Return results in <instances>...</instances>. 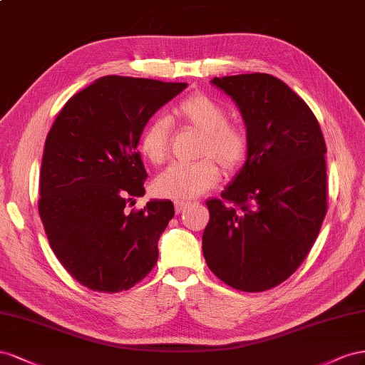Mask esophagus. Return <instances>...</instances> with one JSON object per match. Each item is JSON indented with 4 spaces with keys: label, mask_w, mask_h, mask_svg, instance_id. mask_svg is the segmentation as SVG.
I'll return each mask as SVG.
<instances>
[{
    "label": "esophagus",
    "mask_w": 365,
    "mask_h": 365,
    "mask_svg": "<svg viewBox=\"0 0 365 365\" xmlns=\"http://www.w3.org/2000/svg\"><path fill=\"white\" fill-rule=\"evenodd\" d=\"M174 206H175V214H180L185 207L190 206V202H185V200H174Z\"/></svg>",
    "instance_id": "obj_1"
}]
</instances>
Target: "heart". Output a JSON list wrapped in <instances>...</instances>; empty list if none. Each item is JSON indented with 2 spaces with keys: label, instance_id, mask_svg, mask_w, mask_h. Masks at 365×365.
<instances>
[{
  "label": "heart",
  "instance_id": "1",
  "mask_svg": "<svg viewBox=\"0 0 365 365\" xmlns=\"http://www.w3.org/2000/svg\"><path fill=\"white\" fill-rule=\"evenodd\" d=\"M175 118L203 133L199 155L194 163H173L153 182V191L159 197L188 200L202 195L220 179V171L212 159L226 171H235L245 163L249 153L247 134L235 125L227 123V113L206 95H192L174 108ZM139 148L143 159L162 163L170 150V122L155 118L142 130ZM212 159L210 160L209 158Z\"/></svg>",
  "mask_w": 365,
  "mask_h": 365
}]
</instances>
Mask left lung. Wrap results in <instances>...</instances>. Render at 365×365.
Here are the masks:
<instances>
[{
	"label": "left lung",
	"mask_w": 365,
	"mask_h": 365,
	"mask_svg": "<svg viewBox=\"0 0 365 365\" xmlns=\"http://www.w3.org/2000/svg\"><path fill=\"white\" fill-rule=\"evenodd\" d=\"M240 110L249 153L222 200H207L202 238L211 272L243 292L292 275L327 212L326 142L307 103L267 73L214 78Z\"/></svg>",
	"instance_id": "left-lung-1"
}]
</instances>
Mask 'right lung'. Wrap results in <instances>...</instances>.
I'll return each instance as SVG.
<instances>
[{
	"label": "right lung",
	"mask_w": 365,
	"mask_h": 365,
	"mask_svg": "<svg viewBox=\"0 0 365 365\" xmlns=\"http://www.w3.org/2000/svg\"><path fill=\"white\" fill-rule=\"evenodd\" d=\"M188 84L103 76L67 101L47 134L38 210L50 247L82 286L120 292L158 263L159 238L174 217L170 200L145 194L138 145L153 114Z\"/></svg>",
	"instance_id": "obj_1"
}]
</instances>
